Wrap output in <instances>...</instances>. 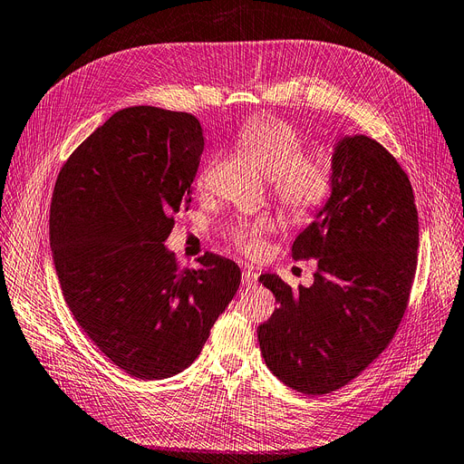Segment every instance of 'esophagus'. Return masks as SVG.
<instances>
[{
  "instance_id": "1",
  "label": "esophagus",
  "mask_w": 464,
  "mask_h": 464,
  "mask_svg": "<svg viewBox=\"0 0 464 464\" xmlns=\"http://www.w3.org/2000/svg\"><path fill=\"white\" fill-rule=\"evenodd\" d=\"M256 277H258V276H256L253 270H247V268H246V270L242 272V285H244V287H253V285L256 284Z\"/></svg>"
}]
</instances>
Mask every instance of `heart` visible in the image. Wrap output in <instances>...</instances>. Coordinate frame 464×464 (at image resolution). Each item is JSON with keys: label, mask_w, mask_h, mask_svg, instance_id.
<instances>
[{"label": "heart", "mask_w": 464, "mask_h": 464, "mask_svg": "<svg viewBox=\"0 0 464 464\" xmlns=\"http://www.w3.org/2000/svg\"><path fill=\"white\" fill-rule=\"evenodd\" d=\"M242 150L272 177V190L280 206L296 218L316 215L333 192V168L322 156H304L301 135L285 121L256 116L237 131ZM274 230L270 218L236 225L230 232L232 246L247 256L265 249L263 236Z\"/></svg>", "instance_id": "heart-1"}]
</instances>
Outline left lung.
I'll list each match as a JSON object with an SVG mask.
<instances>
[{"instance_id":"left-lung-1","label":"left lung","mask_w":464,"mask_h":464,"mask_svg":"<svg viewBox=\"0 0 464 464\" xmlns=\"http://www.w3.org/2000/svg\"><path fill=\"white\" fill-rule=\"evenodd\" d=\"M419 217L410 177L382 144L344 137L333 154V192L291 247L316 258L310 287L263 274L280 304L256 329L270 372L322 396L354 381L391 344L417 270Z\"/></svg>"}]
</instances>
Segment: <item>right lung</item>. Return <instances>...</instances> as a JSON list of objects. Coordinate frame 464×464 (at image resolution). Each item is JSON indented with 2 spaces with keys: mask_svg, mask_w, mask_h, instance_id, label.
Returning <instances> with one entry per match:
<instances>
[{
  "mask_svg": "<svg viewBox=\"0 0 464 464\" xmlns=\"http://www.w3.org/2000/svg\"><path fill=\"white\" fill-rule=\"evenodd\" d=\"M201 152L192 114L123 108L54 182L49 236L64 301L102 354L140 381L187 369L242 282L230 258L206 253L180 268L163 244L190 208Z\"/></svg>",
  "mask_w": 464,
  "mask_h": 464,
  "instance_id": "add662e5",
  "label": "right lung"
}]
</instances>
